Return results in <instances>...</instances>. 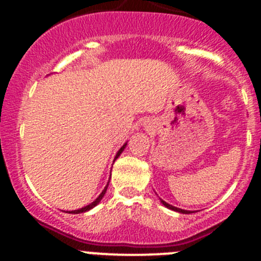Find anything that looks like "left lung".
<instances>
[{"label": "left lung", "instance_id": "1", "mask_svg": "<svg viewBox=\"0 0 261 261\" xmlns=\"http://www.w3.org/2000/svg\"><path fill=\"white\" fill-rule=\"evenodd\" d=\"M162 203L164 204V206L167 207V208H169V210H173V211H177V212H180V213H191V211H186V210H180V208H178V207H174V206H172V204L167 203V202H164V201H162Z\"/></svg>", "mask_w": 261, "mask_h": 261}]
</instances>
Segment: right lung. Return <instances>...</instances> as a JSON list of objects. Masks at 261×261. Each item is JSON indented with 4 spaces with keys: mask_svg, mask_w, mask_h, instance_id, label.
I'll use <instances>...</instances> for the list:
<instances>
[{
    "mask_svg": "<svg viewBox=\"0 0 261 261\" xmlns=\"http://www.w3.org/2000/svg\"><path fill=\"white\" fill-rule=\"evenodd\" d=\"M126 145H127V144H125V145H122V146H121V149H120V150H118V151H117V154H116V156H115V160H116V159H117V158H118V156H120V154H121V152H122V151H123V149H125V147H126ZM107 187H109V183H107V186H106V187H105V189H103V191H102V193H101V194H99V196H98V197H97V199H96V201H93V202H92V203H91V204H88V206L83 207V208H80V210H75V211H69V213H82V212H86V211H89V210H91V208H93V207H94V206H97V204H98V203H99V202H101V199H102V198H103L105 193H106V191H107ZM67 212H68V211H67Z\"/></svg>",
    "mask_w": 261,
    "mask_h": 261,
    "instance_id": "add662e5",
    "label": "right lung"
}]
</instances>
